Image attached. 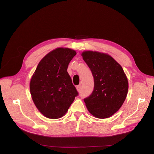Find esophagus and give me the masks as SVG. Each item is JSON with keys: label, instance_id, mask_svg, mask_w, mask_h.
<instances>
[{"label": "esophagus", "instance_id": "obj_1", "mask_svg": "<svg viewBox=\"0 0 154 154\" xmlns=\"http://www.w3.org/2000/svg\"><path fill=\"white\" fill-rule=\"evenodd\" d=\"M76 88H77V90H78V92H80L81 90H82V85H78V86L76 87Z\"/></svg>", "mask_w": 154, "mask_h": 154}]
</instances>
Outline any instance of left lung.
Returning <instances> with one entry per match:
<instances>
[{"label": "left lung", "instance_id": "1", "mask_svg": "<svg viewBox=\"0 0 154 154\" xmlns=\"http://www.w3.org/2000/svg\"><path fill=\"white\" fill-rule=\"evenodd\" d=\"M83 59L94 77V89L84 98L90 113L98 118H109L122 106L127 95L128 83L122 66L104 53L85 51Z\"/></svg>", "mask_w": 154, "mask_h": 154}]
</instances>
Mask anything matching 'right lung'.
<instances>
[{"label":"right lung","mask_w":154,"mask_h":154,"mask_svg":"<svg viewBox=\"0 0 154 154\" xmlns=\"http://www.w3.org/2000/svg\"><path fill=\"white\" fill-rule=\"evenodd\" d=\"M75 51L58 48L44 57L30 82V92L36 108L45 117L58 119L66 114L78 95L67 70Z\"/></svg>","instance_id":"right-lung-1"}]
</instances>
